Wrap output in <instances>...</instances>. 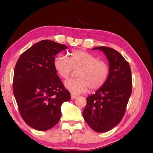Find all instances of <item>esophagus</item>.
Listing matches in <instances>:
<instances>
[{
	"instance_id": "34e87169",
	"label": "esophagus",
	"mask_w": 153,
	"mask_h": 153,
	"mask_svg": "<svg viewBox=\"0 0 153 153\" xmlns=\"http://www.w3.org/2000/svg\"><path fill=\"white\" fill-rule=\"evenodd\" d=\"M76 97H77V96H76L75 94H71V100H75L76 98Z\"/></svg>"
}]
</instances>
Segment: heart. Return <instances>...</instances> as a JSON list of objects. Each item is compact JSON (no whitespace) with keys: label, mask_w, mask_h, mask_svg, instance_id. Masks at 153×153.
Returning a JSON list of instances; mask_svg holds the SVG:
<instances>
[{"label":"heart","mask_w":153,"mask_h":153,"mask_svg":"<svg viewBox=\"0 0 153 153\" xmlns=\"http://www.w3.org/2000/svg\"><path fill=\"white\" fill-rule=\"evenodd\" d=\"M53 64L58 75L63 79H67L73 73V69L78 70L77 78L64 83L66 89L75 94L84 93L89 88L91 91L101 89L109 75L108 63L84 50L72 52L68 59L60 55L55 59Z\"/></svg>","instance_id":"b5f03b06"}]
</instances>
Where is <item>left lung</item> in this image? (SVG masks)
Listing matches in <instances>:
<instances>
[{
	"mask_svg": "<svg viewBox=\"0 0 153 153\" xmlns=\"http://www.w3.org/2000/svg\"><path fill=\"white\" fill-rule=\"evenodd\" d=\"M109 62V75L105 84L87 98L83 116L94 131L110 130L121 121L132 91L131 68L123 55L115 50L99 47Z\"/></svg>",
	"mask_w": 153,
	"mask_h": 153,
	"instance_id": "8db88e82",
	"label": "left lung"
}]
</instances>
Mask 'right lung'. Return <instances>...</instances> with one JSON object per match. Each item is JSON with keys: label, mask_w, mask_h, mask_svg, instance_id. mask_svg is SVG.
Segmentation results:
<instances>
[{"label": "right lung", "mask_w": 153, "mask_h": 153, "mask_svg": "<svg viewBox=\"0 0 153 153\" xmlns=\"http://www.w3.org/2000/svg\"><path fill=\"white\" fill-rule=\"evenodd\" d=\"M66 46L42 40L18 59L13 77V94L22 119L31 128L46 131L61 116V105L71 98L54 68L55 57Z\"/></svg>", "instance_id": "add662e5"}]
</instances>
